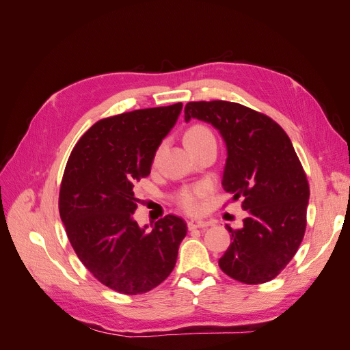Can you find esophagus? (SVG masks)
Wrapping results in <instances>:
<instances>
[{
    "instance_id": "esophagus-1",
    "label": "esophagus",
    "mask_w": 350,
    "mask_h": 350,
    "mask_svg": "<svg viewBox=\"0 0 350 350\" xmlns=\"http://www.w3.org/2000/svg\"><path fill=\"white\" fill-rule=\"evenodd\" d=\"M213 224H211L210 220H206V219H191L188 220V229H206L208 226H211Z\"/></svg>"
}]
</instances>
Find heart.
Returning <instances> with one entry per match:
<instances>
[{
  "instance_id": "b5f03b06",
  "label": "heart",
  "mask_w": 350,
  "mask_h": 350,
  "mask_svg": "<svg viewBox=\"0 0 350 350\" xmlns=\"http://www.w3.org/2000/svg\"><path fill=\"white\" fill-rule=\"evenodd\" d=\"M215 140V135L207 126L204 125H193L189 126L184 135V143L187 149L200 146L206 142ZM207 193L206 185H197L194 188L184 189V191L178 196V203L181 204L187 211H197L201 207V198Z\"/></svg>"
}]
</instances>
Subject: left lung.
I'll return each mask as SVG.
<instances>
[{"label":"left lung","instance_id":"1","mask_svg":"<svg viewBox=\"0 0 350 350\" xmlns=\"http://www.w3.org/2000/svg\"><path fill=\"white\" fill-rule=\"evenodd\" d=\"M185 121L211 124L226 146L221 185L247 211L232 229L219 260L221 271L242 283L274 279L298 251L306 226L310 187L292 142L269 116L239 103L211 100L185 105Z\"/></svg>","mask_w":350,"mask_h":350}]
</instances>
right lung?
I'll list each match as a JSON object with an SVG mask.
<instances>
[{"instance_id": "add662e5", "label": "right lung", "mask_w": 350, "mask_h": 350, "mask_svg": "<svg viewBox=\"0 0 350 350\" xmlns=\"http://www.w3.org/2000/svg\"><path fill=\"white\" fill-rule=\"evenodd\" d=\"M183 103L125 112L92 125L74 147L62 176L59 216L80 261L108 288L137 295L175 267L187 224L159 219L150 230L134 219V185L150 174L154 154Z\"/></svg>"}]
</instances>
